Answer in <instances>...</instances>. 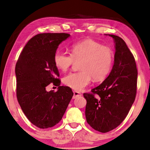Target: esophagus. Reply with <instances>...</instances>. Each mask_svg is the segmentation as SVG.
I'll return each instance as SVG.
<instances>
[{"label": "esophagus", "mask_w": 150, "mask_h": 150, "mask_svg": "<svg viewBox=\"0 0 150 150\" xmlns=\"http://www.w3.org/2000/svg\"><path fill=\"white\" fill-rule=\"evenodd\" d=\"M80 96H81V93L80 92L77 91H73V98H75Z\"/></svg>", "instance_id": "34e87169"}]
</instances>
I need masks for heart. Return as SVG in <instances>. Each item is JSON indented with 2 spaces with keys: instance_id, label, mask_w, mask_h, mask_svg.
I'll list each match as a JSON object with an SVG mask.
<instances>
[{
  "instance_id": "obj_1",
  "label": "heart",
  "mask_w": 150,
  "mask_h": 150,
  "mask_svg": "<svg viewBox=\"0 0 150 150\" xmlns=\"http://www.w3.org/2000/svg\"><path fill=\"white\" fill-rule=\"evenodd\" d=\"M53 60L59 69L65 71L75 61H80L79 72L69 73L63 78L67 86L81 91L95 81L104 80L109 74L114 62V53L110 47L92 39L76 42L71 46V54L57 50Z\"/></svg>"
}]
</instances>
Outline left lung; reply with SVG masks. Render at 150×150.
<instances>
[{"label": "left lung", "mask_w": 150, "mask_h": 150, "mask_svg": "<svg viewBox=\"0 0 150 150\" xmlns=\"http://www.w3.org/2000/svg\"><path fill=\"white\" fill-rule=\"evenodd\" d=\"M106 35L112 37L115 42L112 69L91 93L83 94L87 101V122L102 133L116 128L128 114L135 101L138 75L134 57L124 40L114 35Z\"/></svg>", "instance_id": "left-lung-1"}]
</instances>
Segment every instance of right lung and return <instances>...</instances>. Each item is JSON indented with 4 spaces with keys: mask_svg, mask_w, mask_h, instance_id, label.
<instances>
[{
    "mask_svg": "<svg viewBox=\"0 0 150 150\" xmlns=\"http://www.w3.org/2000/svg\"><path fill=\"white\" fill-rule=\"evenodd\" d=\"M68 33H40L24 46L15 66L17 97L28 119L39 128L58 124L73 95L71 89L60 86L59 73L53 60L59 44L69 37ZM53 83L57 91L47 92Z\"/></svg>",
    "mask_w": 150,
    "mask_h": 150,
    "instance_id": "right-lung-1",
    "label": "right lung"
}]
</instances>
